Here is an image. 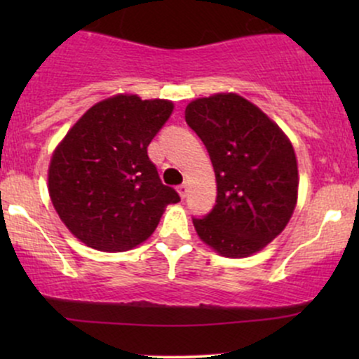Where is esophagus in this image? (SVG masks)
<instances>
[{"instance_id": "esophagus-1", "label": "esophagus", "mask_w": 359, "mask_h": 359, "mask_svg": "<svg viewBox=\"0 0 359 359\" xmlns=\"http://www.w3.org/2000/svg\"><path fill=\"white\" fill-rule=\"evenodd\" d=\"M177 191H179V194H180V197H182V199H185V197H187V192H189V185L187 184H180L179 187H177Z\"/></svg>"}]
</instances>
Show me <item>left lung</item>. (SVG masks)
<instances>
[{
	"instance_id": "left-lung-1",
	"label": "left lung",
	"mask_w": 359,
	"mask_h": 359,
	"mask_svg": "<svg viewBox=\"0 0 359 359\" xmlns=\"http://www.w3.org/2000/svg\"><path fill=\"white\" fill-rule=\"evenodd\" d=\"M185 121L203 140L217 184L211 212L192 217L201 240L228 258L265 248L283 231L297 203L290 142L262 109L236 94L192 101Z\"/></svg>"
}]
</instances>
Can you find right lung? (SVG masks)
Here are the masks:
<instances>
[{
  "label": "right lung",
  "mask_w": 359,
  "mask_h": 359,
  "mask_svg": "<svg viewBox=\"0 0 359 359\" xmlns=\"http://www.w3.org/2000/svg\"><path fill=\"white\" fill-rule=\"evenodd\" d=\"M174 104L119 96L97 102L57 147L48 168L53 208L69 231L100 251L135 248L180 196L163 185L148 145Z\"/></svg>",
  "instance_id": "1"
}]
</instances>
